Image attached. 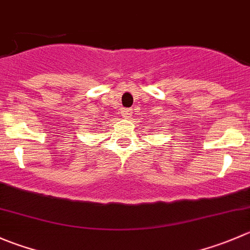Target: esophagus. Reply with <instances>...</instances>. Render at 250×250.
<instances>
[{
	"mask_svg": "<svg viewBox=\"0 0 250 250\" xmlns=\"http://www.w3.org/2000/svg\"><path fill=\"white\" fill-rule=\"evenodd\" d=\"M132 110H129V108H125V110H122L121 111V115L123 116L125 118H130L132 117Z\"/></svg>",
	"mask_w": 250,
	"mask_h": 250,
	"instance_id": "obj_1",
	"label": "esophagus"
}]
</instances>
